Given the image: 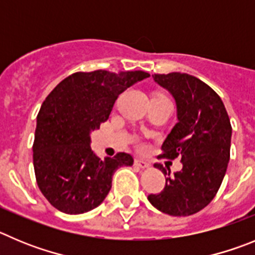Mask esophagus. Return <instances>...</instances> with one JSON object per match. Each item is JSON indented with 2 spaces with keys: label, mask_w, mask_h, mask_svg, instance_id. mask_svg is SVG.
Returning a JSON list of instances; mask_svg holds the SVG:
<instances>
[{
  "label": "esophagus",
  "mask_w": 255,
  "mask_h": 255,
  "mask_svg": "<svg viewBox=\"0 0 255 255\" xmlns=\"http://www.w3.org/2000/svg\"><path fill=\"white\" fill-rule=\"evenodd\" d=\"M134 165H136L137 167H141V169H146V167L150 166V164H148V162L143 161V160H139V159L134 160Z\"/></svg>",
  "instance_id": "34e87169"
}]
</instances>
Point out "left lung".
<instances>
[{
  "label": "left lung",
  "instance_id": "obj_1",
  "mask_svg": "<svg viewBox=\"0 0 255 255\" xmlns=\"http://www.w3.org/2000/svg\"><path fill=\"white\" fill-rule=\"evenodd\" d=\"M152 77L176 104L178 123L162 143V156L180 157L183 167L170 176L161 164L153 165L166 175V184L147 199L170 216H190L203 210L221 185L230 160V118L221 98L197 77L180 72Z\"/></svg>",
  "mask_w": 255,
  "mask_h": 255
}]
</instances>
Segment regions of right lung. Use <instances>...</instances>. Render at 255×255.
<instances>
[{
  "label": "right lung",
  "instance_id": "1",
  "mask_svg": "<svg viewBox=\"0 0 255 255\" xmlns=\"http://www.w3.org/2000/svg\"><path fill=\"white\" fill-rule=\"evenodd\" d=\"M147 77L143 71L76 72L47 96L36 117L33 162L39 189L57 210H94L109 193L117 169L133 165L126 152L100 159L90 134L108 121L119 94Z\"/></svg>",
  "mask_w": 255,
  "mask_h": 255
}]
</instances>
